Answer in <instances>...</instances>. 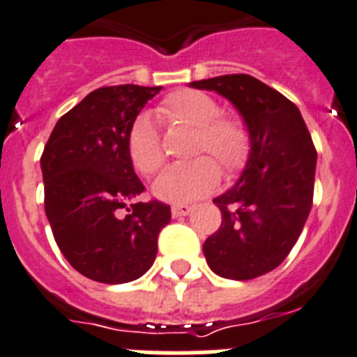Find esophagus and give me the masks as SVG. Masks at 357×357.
I'll return each mask as SVG.
<instances>
[{"instance_id": "34e87169", "label": "esophagus", "mask_w": 357, "mask_h": 357, "mask_svg": "<svg viewBox=\"0 0 357 357\" xmlns=\"http://www.w3.org/2000/svg\"><path fill=\"white\" fill-rule=\"evenodd\" d=\"M190 212H192L190 204H174V206H172V217L188 215Z\"/></svg>"}]
</instances>
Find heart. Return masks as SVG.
<instances>
[{"instance_id":"heart-1","label":"heart","mask_w":357,"mask_h":357,"mask_svg":"<svg viewBox=\"0 0 357 357\" xmlns=\"http://www.w3.org/2000/svg\"><path fill=\"white\" fill-rule=\"evenodd\" d=\"M156 114L167 123L194 129L188 156L208 153L221 165L225 174H235L244 167L250 154V135L241 120L221 116V105L215 98L196 89L170 93L158 105ZM127 153L142 176L156 174L163 165V149L153 120L140 114L127 135ZM208 155V156H209ZM208 157L172 165L154 181V196L169 203H190L206 196L219 183V167Z\"/></svg>"}]
</instances>
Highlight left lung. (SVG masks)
<instances>
[{
	"mask_svg": "<svg viewBox=\"0 0 357 357\" xmlns=\"http://www.w3.org/2000/svg\"><path fill=\"white\" fill-rule=\"evenodd\" d=\"M190 86L230 100L250 135L243 174L213 199L222 221L203 253L219 277L252 280L280 266L302 234L312 206L316 149L298 107L255 77L235 73Z\"/></svg>",
	"mask_w": 357,
	"mask_h": 357,
	"instance_id": "8db88e82",
	"label": "left lung"
}]
</instances>
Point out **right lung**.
Segmentation results:
<instances>
[{
	"label": "right lung",
	"mask_w": 357,
	"mask_h": 357,
	"mask_svg": "<svg viewBox=\"0 0 357 357\" xmlns=\"http://www.w3.org/2000/svg\"><path fill=\"white\" fill-rule=\"evenodd\" d=\"M161 86L98 88L55 123L41 156L45 212L55 243L80 275L102 284L140 278L158 253L170 206L136 203L145 190L127 135Z\"/></svg>",
	"instance_id": "right-lung-1"
}]
</instances>
